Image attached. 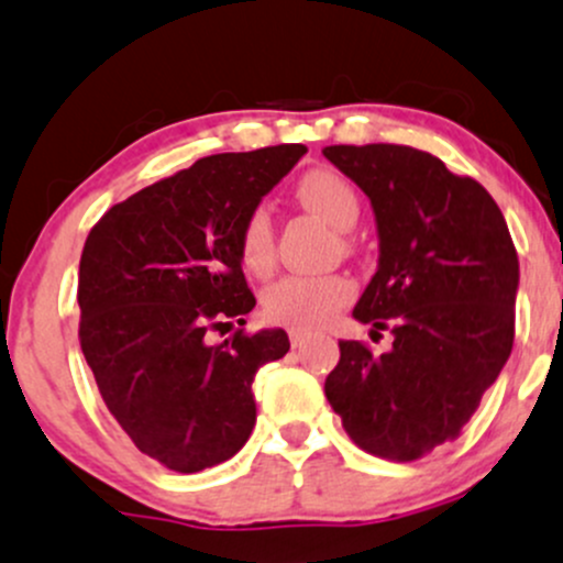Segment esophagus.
<instances>
[{
    "label": "esophagus",
    "instance_id": "34e87169",
    "mask_svg": "<svg viewBox=\"0 0 563 563\" xmlns=\"http://www.w3.org/2000/svg\"><path fill=\"white\" fill-rule=\"evenodd\" d=\"M288 336H291V344H294V347H305L307 339H310V333H307V331H299V329H291V333H288Z\"/></svg>",
    "mask_w": 563,
    "mask_h": 563
}]
</instances>
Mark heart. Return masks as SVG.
I'll list each match as a JSON object with an SVG mask.
<instances>
[{
	"mask_svg": "<svg viewBox=\"0 0 563 563\" xmlns=\"http://www.w3.org/2000/svg\"><path fill=\"white\" fill-rule=\"evenodd\" d=\"M301 206L314 216L344 232L352 230L361 216L355 189L333 170H312L296 187ZM238 253L243 267L251 275H267L275 262V240H272V219L267 208H253L238 238ZM352 296V283L342 275H286L275 280L264 291V314L275 323H286L291 329L310 331L342 310Z\"/></svg>",
	"mask_w": 563,
	"mask_h": 563,
	"instance_id": "heart-1",
	"label": "heart"
}]
</instances>
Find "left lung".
<instances>
[{
  "mask_svg": "<svg viewBox=\"0 0 563 563\" xmlns=\"http://www.w3.org/2000/svg\"><path fill=\"white\" fill-rule=\"evenodd\" d=\"M372 200L379 262L352 318L390 325L374 355L339 342L325 398L368 454L409 462L460 435L512 350L518 256L492 195L430 152L325 146Z\"/></svg>",
  "mask_w": 563,
  "mask_h": 563,
  "instance_id": "1",
  "label": "left lung"
}]
</instances>
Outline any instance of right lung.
I'll list each match as a JSON object with an SVG mask.
<instances>
[{
	"mask_svg": "<svg viewBox=\"0 0 563 563\" xmlns=\"http://www.w3.org/2000/svg\"><path fill=\"white\" fill-rule=\"evenodd\" d=\"M305 152L283 144L197 159L109 208L85 240V361L135 449L170 471L200 473L245 446L253 376L291 347L283 329L238 331L221 344L208 329L245 323L256 307L240 230Z\"/></svg>",
	"mask_w": 563,
	"mask_h": 563,
	"instance_id": "right-lung-1",
	"label": "right lung"
}]
</instances>
